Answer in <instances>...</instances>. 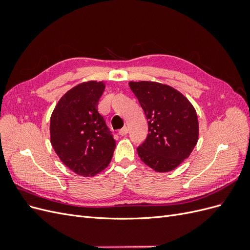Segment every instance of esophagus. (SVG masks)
Here are the masks:
<instances>
[{
    "label": "esophagus",
    "instance_id": "obj_1",
    "mask_svg": "<svg viewBox=\"0 0 250 250\" xmlns=\"http://www.w3.org/2000/svg\"><path fill=\"white\" fill-rule=\"evenodd\" d=\"M128 133V128L125 126V127H123L122 129H120L119 130V134L120 135H126Z\"/></svg>",
    "mask_w": 250,
    "mask_h": 250
}]
</instances>
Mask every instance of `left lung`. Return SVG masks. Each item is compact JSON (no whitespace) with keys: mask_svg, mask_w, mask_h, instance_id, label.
Listing matches in <instances>:
<instances>
[{"mask_svg":"<svg viewBox=\"0 0 250 250\" xmlns=\"http://www.w3.org/2000/svg\"><path fill=\"white\" fill-rule=\"evenodd\" d=\"M148 121V135L138 147L141 160L156 172H170L190 156L199 125L193 105L178 90L152 81L129 82Z\"/></svg>","mask_w":250,"mask_h":250,"instance_id":"left-lung-1","label":"left lung"}]
</instances>
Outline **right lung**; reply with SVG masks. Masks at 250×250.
<instances>
[{"label": "right lung", "instance_id": "right-lung-1", "mask_svg": "<svg viewBox=\"0 0 250 250\" xmlns=\"http://www.w3.org/2000/svg\"><path fill=\"white\" fill-rule=\"evenodd\" d=\"M105 88L100 81L80 83L66 92L51 116V144L62 162L82 176H94L107 167L116 141L98 103Z\"/></svg>", "mask_w": 250, "mask_h": 250}]
</instances>
